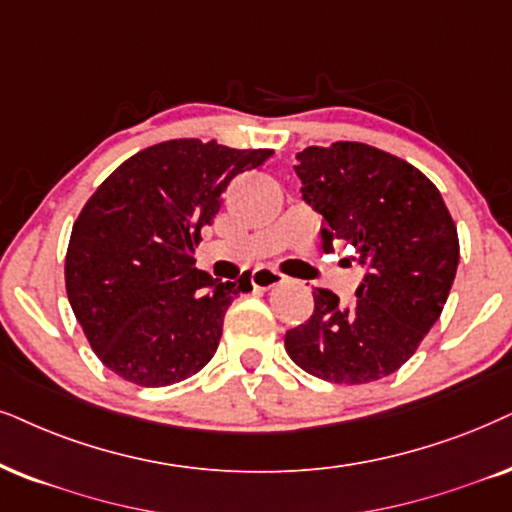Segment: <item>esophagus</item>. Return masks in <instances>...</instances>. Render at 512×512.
I'll return each instance as SVG.
<instances>
[{"mask_svg":"<svg viewBox=\"0 0 512 512\" xmlns=\"http://www.w3.org/2000/svg\"><path fill=\"white\" fill-rule=\"evenodd\" d=\"M283 281H286V276H283L281 271L274 267H260V269L252 271V286L260 288V290H269Z\"/></svg>","mask_w":512,"mask_h":512,"instance_id":"esophagus-1","label":"esophagus"}]
</instances>
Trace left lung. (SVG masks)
<instances>
[{
  "instance_id": "obj_1",
  "label": "left lung",
  "mask_w": 512,
  "mask_h": 512,
  "mask_svg": "<svg viewBox=\"0 0 512 512\" xmlns=\"http://www.w3.org/2000/svg\"><path fill=\"white\" fill-rule=\"evenodd\" d=\"M302 198L323 215V248L345 241L366 269L357 300L314 290V314L286 333L302 371L338 385L392 375L442 314L458 267V231L423 172L359 141L297 153Z\"/></svg>"
}]
</instances>
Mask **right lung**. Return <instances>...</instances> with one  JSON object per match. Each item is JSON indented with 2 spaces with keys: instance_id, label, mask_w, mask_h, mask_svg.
I'll use <instances>...</instances> for the list:
<instances>
[{
  "instance_id": "1",
  "label": "right lung",
  "mask_w": 512,
  "mask_h": 512,
  "mask_svg": "<svg viewBox=\"0 0 512 512\" xmlns=\"http://www.w3.org/2000/svg\"><path fill=\"white\" fill-rule=\"evenodd\" d=\"M269 148L172 139L125 160L75 219L66 290L103 366L141 387H165L215 357L224 314L248 293L250 271L217 281L196 269L203 226L229 181Z\"/></svg>"
}]
</instances>
